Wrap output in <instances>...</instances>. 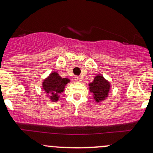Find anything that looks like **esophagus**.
<instances>
[{
    "instance_id": "esophagus-1",
    "label": "esophagus",
    "mask_w": 153,
    "mask_h": 153,
    "mask_svg": "<svg viewBox=\"0 0 153 153\" xmlns=\"http://www.w3.org/2000/svg\"><path fill=\"white\" fill-rule=\"evenodd\" d=\"M75 80H76L77 82H80V81H81V78H80V77H79V76H75Z\"/></svg>"
}]
</instances>
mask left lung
<instances>
[{
	"label": "left lung",
	"mask_w": 153,
	"mask_h": 153,
	"mask_svg": "<svg viewBox=\"0 0 153 153\" xmlns=\"http://www.w3.org/2000/svg\"><path fill=\"white\" fill-rule=\"evenodd\" d=\"M89 91L93 94L96 102L100 103L107 99L110 90V83L102 75H97L89 84Z\"/></svg>",
	"instance_id": "left-lung-1"
}]
</instances>
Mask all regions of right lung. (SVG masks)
<instances>
[{
	"label": "right lung",
	"mask_w": 153,
	"mask_h": 153,
	"mask_svg": "<svg viewBox=\"0 0 153 153\" xmlns=\"http://www.w3.org/2000/svg\"><path fill=\"white\" fill-rule=\"evenodd\" d=\"M68 78H62L56 72L51 73L42 83V87L46 96L52 102H57L59 94L65 91V85L70 82Z\"/></svg>",
	"instance_id": "1"
}]
</instances>
